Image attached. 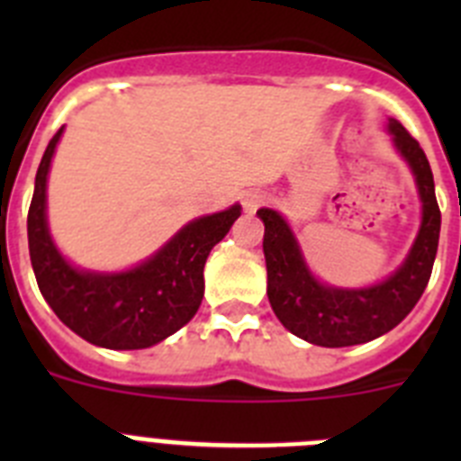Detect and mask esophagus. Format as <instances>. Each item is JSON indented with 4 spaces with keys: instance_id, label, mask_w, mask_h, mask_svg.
I'll return each mask as SVG.
<instances>
[{
    "instance_id": "esophagus-1",
    "label": "esophagus",
    "mask_w": 461,
    "mask_h": 461,
    "mask_svg": "<svg viewBox=\"0 0 461 461\" xmlns=\"http://www.w3.org/2000/svg\"><path fill=\"white\" fill-rule=\"evenodd\" d=\"M263 203H266V194L260 189H251L244 194V210L247 212H256Z\"/></svg>"
}]
</instances>
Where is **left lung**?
Listing matches in <instances>:
<instances>
[{
  "label": "left lung",
  "mask_w": 461,
  "mask_h": 461,
  "mask_svg": "<svg viewBox=\"0 0 461 461\" xmlns=\"http://www.w3.org/2000/svg\"><path fill=\"white\" fill-rule=\"evenodd\" d=\"M394 148L409 161L422 201V223L409 256L394 275L369 288H332L309 272L295 235L279 212L258 210L266 223L263 254L272 312L300 339L328 348L356 346L385 335L409 316L425 293L441 233V210L429 161L397 120H388Z\"/></svg>",
  "instance_id": "obj_1"
}]
</instances>
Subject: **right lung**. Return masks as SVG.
<instances>
[{
  "label": "right lung",
  "mask_w": 461,
  "mask_h": 461,
  "mask_svg": "<svg viewBox=\"0 0 461 461\" xmlns=\"http://www.w3.org/2000/svg\"><path fill=\"white\" fill-rule=\"evenodd\" d=\"M64 126L48 142L36 170L27 214L30 258L41 295L57 319L85 341L115 351H133L164 341L189 323L201 307L203 267L212 247L221 242L242 207L194 219L152 258L117 275L76 270L57 251L46 221V182Z\"/></svg>",
  "instance_id": "right-lung-1"
}]
</instances>
